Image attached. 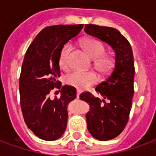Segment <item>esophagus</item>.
<instances>
[{
	"mask_svg": "<svg viewBox=\"0 0 156 156\" xmlns=\"http://www.w3.org/2000/svg\"><path fill=\"white\" fill-rule=\"evenodd\" d=\"M80 94V90H77V91H76V98H79Z\"/></svg>",
	"mask_w": 156,
	"mask_h": 156,
	"instance_id": "34e87169",
	"label": "esophagus"
}]
</instances>
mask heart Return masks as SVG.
I'll return each mask as SVG.
<instances>
[{
	"label": "heart",
	"mask_w": 156,
	"mask_h": 156,
	"mask_svg": "<svg viewBox=\"0 0 156 156\" xmlns=\"http://www.w3.org/2000/svg\"><path fill=\"white\" fill-rule=\"evenodd\" d=\"M81 46L87 55L95 61V68L102 75H109L115 68V60L111 56L105 55L106 48L105 45L98 40L90 38L82 41ZM72 51V44L65 43L62 47L58 57V64L62 69L69 68V60ZM98 80L96 74L92 71L81 72L73 71L64 77L65 83L70 87H74L78 90H83L94 84Z\"/></svg>",
	"instance_id": "obj_1"
}]
</instances>
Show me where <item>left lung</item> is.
Instances as JSON below:
<instances>
[{"mask_svg":"<svg viewBox=\"0 0 156 156\" xmlns=\"http://www.w3.org/2000/svg\"><path fill=\"white\" fill-rule=\"evenodd\" d=\"M84 30L109 44L115 51V64L111 74L95 88L104 98L89 92L80 95V99L90 105L86 115L89 133L100 141H107L120 135L129 119L134 93L133 54L129 41L116 29L86 24Z\"/></svg>","mask_w":156,"mask_h":156,"instance_id":"obj_1","label":"left lung"}]
</instances>
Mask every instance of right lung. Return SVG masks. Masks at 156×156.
Listing matches in <instances>:
<instances>
[{
	"label": "right lung",
	"instance_id": "1",
	"mask_svg": "<svg viewBox=\"0 0 156 156\" xmlns=\"http://www.w3.org/2000/svg\"><path fill=\"white\" fill-rule=\"evenodd\" d=\"M82 28L83 24L47 27L25 52L19 85L23 116L28 128L46 141L59 138L67 126L68 105L76 98V89L68 85L62 87L58 80V57L62 47ZM53 89L60 91V98H50Z\"/></svg>",
	"mask_w": 156,
	"mask_h": 156
}]
</instances>
